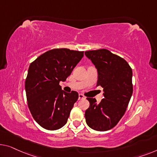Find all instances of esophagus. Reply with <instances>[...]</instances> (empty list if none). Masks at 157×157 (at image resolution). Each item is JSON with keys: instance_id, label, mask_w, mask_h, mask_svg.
Wrapping results in <instances>:
<instances>
[{"instance_id": "esophagus-1", "label": "esophagus", "mask_w": 157, "mask_h": 157, "mask_svg": "<svg viewBox=\"0 0 157 157\" xmlns=\"http://www.w3.org/2000/svg\"><path fill=\"white\" fill-rule=\"evenodd\" d=\"M85 96H84L82 94H79V100H80V99H85Z\"/></svg>"}]
</instances>
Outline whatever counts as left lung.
Wrapping results in <instances>:
<instances>
[{
	"mask_svg": "<svg viewBox=\"0 0 157 157\" xmlns=\"http://www.w3.org/2000/svg\"><path fill=\"white\" fill-rule=\"evenodd\" d=\"M98 72L97 86L104 88L99 104L94 98H86L90 107L85 111L86 123L97 131L109 130L118 124L125 113L132 94V71L129 64L107 49L85 51Z\"/></svg>",
	"mask_w": 157,
	"mask_h": 157,
	"instance_id": "left-lung-1",
	"label": "left lung"
}]
</instances>
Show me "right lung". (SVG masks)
I'll use <instances>...</instances> for the list:
<instances>
[{"label":"right lung","instance_id":"right-lung-1","mask_svg":"<svg viewBox=\"0 0 157 157\" xmlns=\"http://www.w3.org/2000/svg\"><path fill=\"white\" fill-rule=\"evenodd\" d=\"M84 51L54 48L39 56L30 64L25 80L27 104L36 122L44 129L56 130L66 124L78 99V93L61 90L60 81L71 74Z\"/></svg>","mask_w":157,"mask_h":157}]
</instances>
